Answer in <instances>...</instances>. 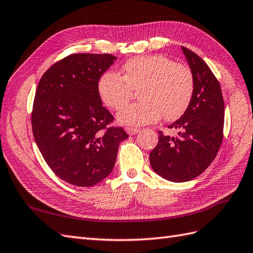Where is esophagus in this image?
<instances>
[{
  "mask_svg": "<svg viewBox=\"0 0 253 253\" xmlns=\"http://www.w3.org/2000/svg\"><path fill=\"white\" fill-rule=\"evenodd\" d=\"M126 131L130 134V136H133L139 131V128H132V127H126Z\"/></svg>",
  "mask_w": 253,
  "mask_h": 253,
  "instance_id": "esophagus-1",
  "label": "esophagus"
}]
</instances>
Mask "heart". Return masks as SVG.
<instances>
[{"label": "heart", "mask_w": 253, "mask_h": 253, "mask_svg": "<svg viewBox=\"0 0 253 253\" xmlns=\"http://www.w3.org/2000/svg\"><path fill=\"white\" fill-rule=\"evenodd\" d=\"M124 74L108 71L98 82L103 103L120 110L133 90H139L140 102L120 111L121 124L139 126L157 121L177 120L189 107L194 92V78L189 67L174 63L163 55L132 58L122 68Z\"/></svg>", "instance_id": "heart-1"}]
</instances>
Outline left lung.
<instances>
[{"mask_svg": "<svg viewBox=\"0 0 253 253\" xmlns=\"http://www.w3.org/2000/svg\"><path fill=\"white\" fill-rule=\"evenodd\" d=\"M194 78V92L189 107L168 128L177 137L158 131L160 138L150 153L154 171L172 182L198 177L215 158L223 139L224 101L212 71L195 52L181 46Z\"/></svg>", "mask_w": 253, "mask_h": 253, "instance_id": "obj_1", "label": "left lung"}]
</instances>
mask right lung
<instances>
[{
	"mask_svg": "<svg viewBox=\"0 0 253 253\" xmlns=\"http://www.w3.org/2000/svg\"><path fill=\"white\" fill-rule=\"evenodd\" d=\"M116 57L73 54L43 74L35 92L32 130L45 162L58 177L76 186H92L112 171L122 127L102 107L98 82Z\"/></svg>",
	"mask_w": 253,
	"mask_h": 253,
	"instance_id": "1",
	"label": "right lung"
}]
</instances>
